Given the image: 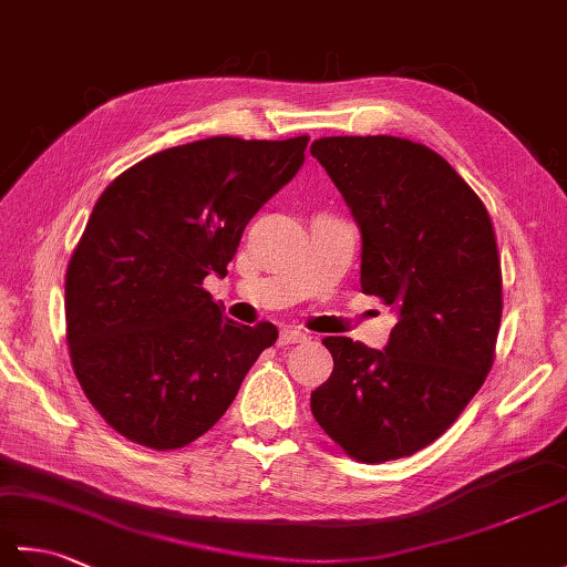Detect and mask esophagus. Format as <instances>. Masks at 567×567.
<instances>
[{
	"instance_id": "34e87169",
	"label": "esophagus",
	"mask_w": 567,
	"mask_h": 567,
	"mask_svg": "<svg viewBox=\"0 0 567 567\" xmlns=\"http://www.w3.org/2000/svg\"><path fill=\"white\" fill-rule=\"evenodd\" d=\"M307 341V333L299 331V329H285L280 333V341H277V346L285 348V346H295V343H305Z\"/></svg>"
}]
</instances>
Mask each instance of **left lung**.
Instances as JSON below:
<instances>
[{
    "instance_id": "8db88e82",
    "label": "left lung",
    "mask_w": 567,
    "mask_h": 567,
    "mask_svg": "<svg viewBox=\"0 0 567 567\" xmlns=\"http://www.w3.org/2000/svg\"><path fill=\"white\" fill-rule=\"evenodd\" d=\"M363 238L360 285L394 309L384 351L329 336L319 426L360 463L436 441L483 388L502 321L499 252L485 204L439 153L396 136L311 143Z\"/></svg>"
}]
</instances>
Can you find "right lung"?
<instances>
[{"label": "right lung", "mask_w": 567, "mask_h": 567, "mask_svg": "<svg viewBox=\"0 0 567 567\" xmlns=\"http://www.w3.org/2000/svg\"><path fill=\"white\" fill-rule=\"evenodd\" d=\"M309 136H214L153 153L102 192L65 275L82 392L124 439L173 451L199 439L277 341L202 282L226 275L246 224L297 175Z\"/></svg>", "instance_id": "1"}]
</instances>
